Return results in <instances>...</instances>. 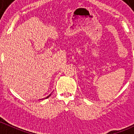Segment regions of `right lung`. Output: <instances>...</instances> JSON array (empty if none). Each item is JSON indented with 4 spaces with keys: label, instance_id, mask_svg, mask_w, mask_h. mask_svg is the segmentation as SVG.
<instances>
[{
    "label": "right lung",
    "instance_id": "right-lung-1",
    "mask_svg": "<svg viewBox=\"0 0 134 134\" xmlns=\"http://www.w3.org/2000/svg\"><path fill=\"white\" fill-rule=\"evenodd\" d=\"M51 94H49V95H48V96H47V97H46V98H44V99H46V98H48V97H50V96H51ZM42 99H44V98H42Z\"/></svg>",
    "mask_w": 134,
    "mask_h": 134
}]
</instances>
